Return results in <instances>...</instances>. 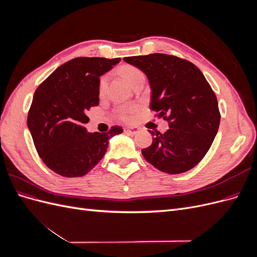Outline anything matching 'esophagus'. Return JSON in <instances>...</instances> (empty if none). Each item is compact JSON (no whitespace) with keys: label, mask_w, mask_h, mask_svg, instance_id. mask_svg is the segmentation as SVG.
Returning <instances> with one entry per match:
<instances>
[{"label":"esophagus","mask_w":257,"mask_h":257,"mask_svg":"<svg viewBox=\"0 0 257 257\" xmlns=\"http://www.w3.org/2000/svg\"><path fill=\"white\" fill-rule=\"evenodd\" d=\"M124 132H125V133H127V134H130V135H135L138 132V128L137 127H125V128H124Z\"/></svg>","instance_id":"obj_1"}]
</instances>
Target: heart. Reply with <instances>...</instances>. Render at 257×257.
Returning a JSON list of instances; mask_svg holds the SVG:
<instances>
[{"mask_svg":"<svg viewBox=\"0 0 257 257\" xmlns=\"http://www.w3.org/2000/svg\"><path fill=\"white\" fill-rule=\"evenodd\" d=\"M120 74L122 75V77L125 79L131 85H133L137 80H139L141 78H144L145 75L144 73L141 71V69L132 66V65H124L120 68ZM107 83H108V76L104 75L99 78L98 81V94L99 96H102L105 94L106 89H107ZM136 108L134 106H127V107H123L119 109V115L120 118L123 121H128L132 115H133L134 111Z\"/></svg>","mask_w":257,"mask_h":257,"instance_id":"obj_1","label":"heart"}]
</instances>
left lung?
<instances>
[{"label":"left lung","mask_w":257,"mask_h":257,"mask_svg":"<svg viewBox=\"0 0 257 257\" xmlns=\"http://www.w3.org/2000/svg\"><path fill=\"white\" fill-rule=\"evenodd\" d=\"M148 77L150 109L168 121L164 134L155 132L142 150L147 162L163 173L181 174L196 166L211 147L220 125L216 96L199 68L164 53L124 58Z\"/></svg>","instance_id":"left-lung-1"}]
</instances>
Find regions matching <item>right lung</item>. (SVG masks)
<instances>
[{"label":"right lung","mask_w":257,"mask_h":257,"mask_svg":"<svg viewBox=\"0 0 257 257\" xmlns=\"http://www.w3.org/2000/svg\"><path fill=\"white\" fill-rule=\"evenodd\" d=\"M120 58H76L58 67L36 89L28 114V127L38 155L46 166L63 177H81L103 159L108 133H89L84 124L91 107L98 105L99 77Z\"/></svg>","instance_id":"obj_1"}]
</instances>
